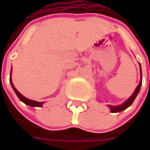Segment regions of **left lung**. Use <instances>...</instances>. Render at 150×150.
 <instances>
[{
  "mask_svg": "<svg viewBox=\"0 0 150 150\" xmlns=\"http://www.w3.org/2000/svg\"><path fill=\"white\" fill-rule=\"evenodd\" d=\"M140 72H141V81H140V83H139V85L137 86L135 91H134V93H133V95L131 96L128 100L125 101L122 105H119V106H112V105H108L109 108H110V110H111V112H121V111H123V110H124V109H126L127 108H129V107L133 103V102L134 101L136 96L138 95V93H139V90H140V88H141V84H142L141 67H140Z\"/></svg>",
  "mask_w": 150,
  "mask_h": 150,
  "instance_id": "1",
  "label": "left lung"
}]
</instances>
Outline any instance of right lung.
<instances>
[{
    "label": "right lung",
    "instance_id": "right-lung-1",
    "mask_svg": "<svg viewBox=\"0 0 150 150\" xmlns=\"http://www.w3.org/2000/svg\"><path fill=\"white\" fill-rule=\"evenodd\" d=\"M11 74H10V75H11ZM10 83H11V85L12 88L14 89L16 94V95H17V97L20 98V100L21 101V102H23L25 104H26V105H29V106H31V107H42V106L43 103H40V102H36V101L31 100V99H28V98H25V97H24L23 95H21L20 93H19L17 90L16 89V88H15L14 85H13V83H12V81H11V76H10Z\"/></svg>",
    "mask_w": 150,
    "mask_h": 150
}]
</instances>
